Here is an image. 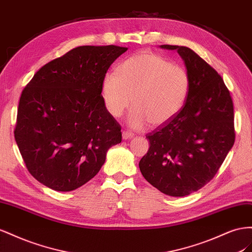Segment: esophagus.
<instances>
[{
    "label": "esophagus",
    "mask_w": 252,
    "mask_h": 252,
    "mask_svg": "<svg viewBox=\"0 0 252 252\" xmlns=\"http://www.w3.org/2000/svg\"><path fill=\"white\" fill-rule=\"evenodd\" d=\"M134 136V134L130 131H124L122 132V139H131Z\"/></svg>",
    "instance_id": "obj_1"
}]
</instances>
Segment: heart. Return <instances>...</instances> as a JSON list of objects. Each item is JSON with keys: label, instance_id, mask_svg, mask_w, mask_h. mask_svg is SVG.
Returning <instances> with one entry per match:
<instances>
[{"label": "heart", "instance_id": "heart-1", "mask_svg": "<svg viewBox=\"0 0 252 252\" xmlns=\"http://www.w3.org/2000/svg\"><path fill=\"white\" fill-rule=\"evenodd\" d=\"M189 89L190 79L183 67L150 52L125 60L118 75L107 73L101 85L104 105L113 117H120L133 102L128 125L135 128L171 121L185 105Z\"/></svg>", "mask_w": 252, "mask_h": 252}]
</instances>
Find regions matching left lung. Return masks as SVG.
I'll return each mask as SVG.
<instances>
[{
  "instance_id": "obj_1",
  "label": "left lung",
  "mask_w": 252,
  "mask_h": 252,
  "mask_svg": "<svg viewBox=\"0 0 252 252\" xmlns=\"http://www.w3.org/2000/svg\"><path fill=\"white\" fill-rule=\"evenodd\" d=\"M177 50L190 79L186 103L176 116L147 135L148 153L139 161L142 176L170 196L189 195L217 174L234 143L233 104L218 71L186 46Z\"/></svg>"
}]
</instances>
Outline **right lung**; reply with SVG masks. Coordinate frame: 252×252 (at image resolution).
Wrapping results in <instances>:
<instances>
[{
  "mask_svg": "<svg viewBox=\"0 0 252 252\" xmlns=\"http://www.w3.org/2000/svg\"><path fill=\"white\" fill-rule=\"evenodd\" d=\"M126 47L79 46L34 74L20 98L14 138L30 173L67 192L94 177L121 127L107 112L101 85Z\"/></svg>",
  "mask_w": 252,
  "mask_h": 252,
  "instance_id": "right-lung-1",
  "label": "right lung"
}]
</instances>
